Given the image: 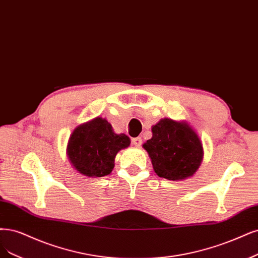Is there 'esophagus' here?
Segmentation results:
<instances>
[{
	"label": "esophagus",
	"instance_id": "esophagus-1",
	"mask_svg": "<svg viewBox=\"0 0 258 258\" xmlns=\"http://www.w3.org/2000/svg\"><path fill=\"white\" fill-rule=\"evenodd\" d=\"M132 143L135 144L136 146H141V144H142V138L138 137V138L132 139Z\"/></svg>",
	"mask_w": 258,
	"mask_h": 258
}]
</instances>
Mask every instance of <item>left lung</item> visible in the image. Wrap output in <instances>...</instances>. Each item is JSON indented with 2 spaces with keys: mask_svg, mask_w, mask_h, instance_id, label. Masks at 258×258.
<instances>
[{
  "mask_svg": "<svg viewBox=\"0 0 258 258\" xmlns=\"http://www.w3.org/2000/svg\"><path fill=\"white\" fill-rule=\"evenodd\" d=\"M152 131L153 138L143 147L159 177L181 180L198 171L204 155L203 145L188 122L163 118Z\"/></svg>",
  "mask_w": 258,
  "mask_h": 258,
  "instance_id": "8db88e82",
  "label": "left lung"
}]
</instances>
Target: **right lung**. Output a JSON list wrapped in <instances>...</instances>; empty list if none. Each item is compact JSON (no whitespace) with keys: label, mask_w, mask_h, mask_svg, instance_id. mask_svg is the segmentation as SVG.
<instances>
[{"label":"right lung","mask_w":258,"mask_h":258,"mask_svg":"<svg viewBox=\"0 0 258 258\" xmlns=\"http://www.w3.org/2000/svg\"><path fill=\"white\" fill-rule=\"evenodd\" d=\"M129 145L130 139L126 135H116L108 120L96 117L74 130L67 156L80 174L102 177L112 172L116 154Z\"/></svg>","instance_id":"obj_1"}]
</instances>
